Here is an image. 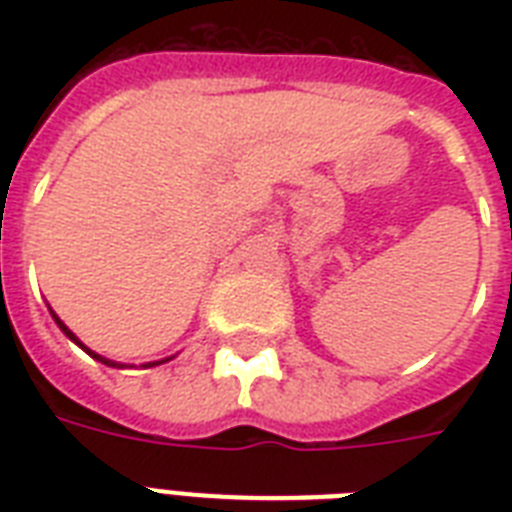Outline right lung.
Segmentation results:
<instances>
[{
    "label": "right lung",
    "instance_id": "obj_1",
    "mask_svg": "<svg viewBox=\"0 0 512 512\" xmlns=\"http://www.w3.org/2000/svg\"><path fill=\"white\" fill-rule=\"evenodd\" d=\"M50 313H52V311H50ZM52 319H55V324H58V327H60V329H63V335H66V337H68V340H74V342H76V345H79V348H82V350H84V353H90V356H92V358H98V361H103V364H106V366H122V364H116V361H108V358L98 356V353H95V350H90V348H87V345H84V342H82V340H79V337H76V335H74V332H71V329H68V327H66V324H63V321H60V319H58V316H55V313H52ZM164 361H170V358H164ZM164 361H154V364H143V366H156V364H164Z\"/></svg>",
    "mask_w": 512,
    "mask_h": 512
}]
</instances>
